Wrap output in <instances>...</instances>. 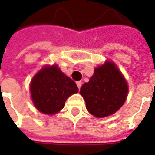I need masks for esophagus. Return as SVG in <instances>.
Returning <instances> with one entry per match:
<instances>
[{
  "instance_id": "obj_1",
  "label": "esophagus",
  "mask_w": 155,
  "mask_h": 155,
  "mask_svg": "<svg viewBox=\"0 0 155 155\" xmlns=\"http://www.w3.org/2000/svg\"><path fill=\"white\" fill-rule=\"evenodd\" d=\"M76 84H77L78 88L80 89V87H81V86H82V82H81V81H77V82H76Z\"/></svg>"
}]
</instances>
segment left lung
Segmentation results:
<instances>
[{
  "mask_svg": "<svg viewBox=\"0 0 155 155\" xmlns=\"http://www.w3.org/2000/svg\"><path fill=\"white\" fill-rule=\"evenodd\" d=\"M128 84L115 63L107 61L95 68L89 82L80 88L86 108L97 117H105L116 113L127 98Z\"/></svg>",
  "mask_w": 155,
  "mask_h": 155,
  "instance_id": "obj_1",
  "label": "left lung"
}]
</instances>
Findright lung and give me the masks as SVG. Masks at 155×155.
Segmentation results:
<instances>
[{
    "mask_svg": "<svg viewBox=\"0 0 155 155\" xmlns=\"http://www.w3.org/2000/svg\"><path fill=\"white\" fill-rule=\"evenodd\" d=\"M30 89L35 108L48 115L63 109L67 99L79 90L76 84L57 65L44 66L33 77Z\"/></svg>",
    "mask_w": 155,
    "mask_h": 155,
    "instance_id": "add662e5",
    "label": "right lung"
}]
</instances>
